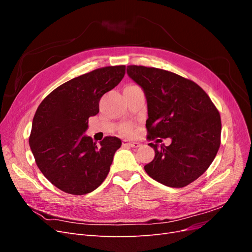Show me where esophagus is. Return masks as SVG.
<instances>
[{
	"label": "esophagus",
	"mask_w": 252,
	"mask_h": 252,
	"mask_svg": "<svg viewBox=\"0 0 252 252\" xmlns=\"http://www.w3.org/2000/svg\"><path fill=\"white\" fill-rule=\"evenodd\" d=\"M122 144H123V146L125 147H140L141 144L139 142H130V141H127V140H123V142H122Z\"/></svg>",
	"instance_id": "obj_1"
}]
</instances>
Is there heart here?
Masks as SVG:
<instances>
[{"label": "heart", "mask_w": 252, "mask_h": 252, "mask_svg": "<svg viewBox=\"0 0 252 252\" xmlns=\"http://www.w3.org/2000/svg\"><path fill=\"white\" fill-rule=\"evenodd\" d=\"M134 88H140V87L134 85V84H129V85H127V86L125 87V89H134ZM132 131H133V127H132L131 125H129V124L124 125V127L122 128V133L125 134V135L131 134Z\"/></svg>", "instance_id": "b5f03b06"}]
</instances>
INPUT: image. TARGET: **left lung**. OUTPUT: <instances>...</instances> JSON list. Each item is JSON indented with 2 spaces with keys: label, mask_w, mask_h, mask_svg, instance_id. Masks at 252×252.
Instances as JSON below:
<instances>
[{
  "label": "left lung",
  "mask_w": 252,
  "mask_h": 252,
  "mask_svg": "<svg viewBox=\"0 0 252 252\" xmlns=\"http://www.w3.org/2000/svg\"><path fill=\"white\" fill-rule=\"evenodd\" d=\"M127 73L146 95L147 140L156 156L144 166L150 178L182 188L208 169L220 145V112L208 94L191 80L155 67L130 65Z\"/></svg>",
  "instance_id": "1"
}]
</instances>
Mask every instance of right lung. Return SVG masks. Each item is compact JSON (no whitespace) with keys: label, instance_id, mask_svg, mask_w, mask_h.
<instances>
[{"label":"right lung","instance_id":"obj_1","mask_svg":"<svg viewBox=\"0 0 252 252\" xmlns=\"http://www.w3.org/2000/svg\"><path fill=\"white\" fill-rule=\"evenodd\" d=\"M125 69V65L102 67L68 81L51 91L35 111L29 136L35 163L66 193H89L107 177L121 140L106 136L96 145L84 132L88 119L100 110L101 97L122 81Z\"/></svg>","mask_w":252,"mask_h":252}]
</instances>
